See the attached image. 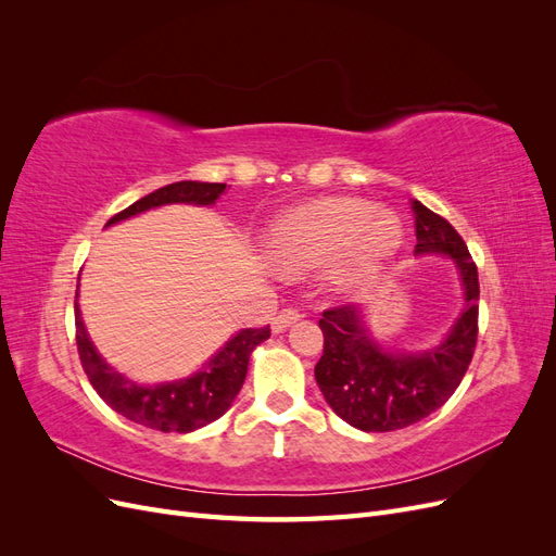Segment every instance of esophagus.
I'll return each mask as SVG.
<instances>
[{"label":"esophagus","mask_w":556,"mask_h":556,"mask_svg":"<svg viewBox=\"0 0 556 556\" xmlns=\"http://www.w3.org/2000/svg\"><path fill=\"white\" fill-rule=\"evenodd\" d=\"M299 319H301V313H299L296 308H285V311H280V313L274 317L271 329H274L276 333H280V331H285L288 327H292L294 323H299Z\"/></svg>","instance_id":"obj_1"}]
</instances>
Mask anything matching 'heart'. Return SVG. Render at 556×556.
<instances>
[{
    "instance_id": "obj_1",
    "label": "heart",
    "mask_w": 556,
    "mask_h": 556,
    "mask_svg": "<svg viewBox=\"0 0 556 556\" xmlns=\"http://www.w3.org/2000/svg\"><path fill=\"white\" fill-rule=\"evenodd\" d=\"M394 213L374 211L364 199H319L285 213L266 233V255L285 274L331 264L343 290L371 282L401 245Z\"/></svg>"
}]
</instances>
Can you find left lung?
Wrapping results in <instances>:
<instances>
[{
	"label": "left lung",
	"instance_id": "8db88e82",
	"mask_svg": "<svg viewBox=\"0 0 556 556\" xmlns=\"http://www.w3.org/2000/svg\"><path fill=\"white\" fill-rule=\"evenodd\" d=\"M415 215L417 255H447L459 268L464 308L445 341L425 352H387L364 327L352 304L327 308L319 317L325 352L315 380L333 413L362 431H396L425 419L457 390L478 341V266L464 239L445 217L419 201Z\"/></svg>",
	"mask_w": 556,
	"mask_h": 556
}]
</instances>
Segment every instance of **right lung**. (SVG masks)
<instances>
[{"instance_id":"obj_1","label":"right lung","mask_w":556,"mask_h":556,"mask_svg":"<svg viewBox=\"0 0 556 556\" xmlns=\"http://www.w3.org/2000/svg\"><path fill=\"white\" fill-rule=\"evenodd\" d=\"M227 188V182H199V180H180L164 185V188L134 201L125 211L115 213L109 225L127 220L131 215L143 211L166 206V204H194V206H211ZM76 308V345L78 357L83 364L94 392L102 396L109 406L121 413L131 422L143 425L148 429H157L164 433H190L211 425L213 419L225 415L231 406V401L241 392L248 362L252 350L264 343L271 329H243L237 336H231L225 348L206 362L199 374L182 378L176 382L162 384H137L134 380L117 374L109 366L97 348L92 345L90 336L83 327L78 304Z\"/></svg>"}]
</instances>
